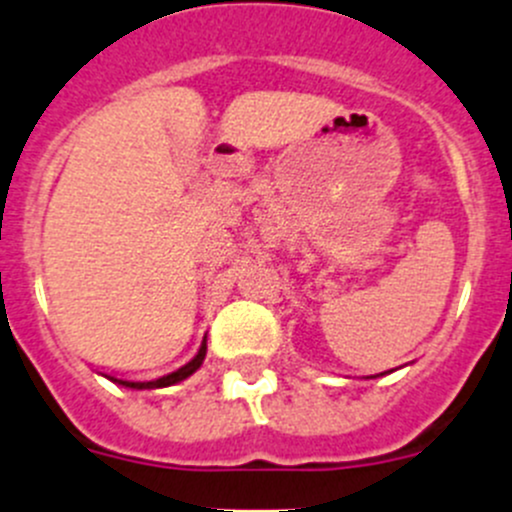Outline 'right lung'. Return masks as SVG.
Returning <instances> with one entry per match:
<instances>
[{
  "mask_svg": "<svg viewBox=\"0 0 512 512\" xmlns=\"http://www.w3.org/2000/svg\"><path fill=\"white\" fill-rule=\"evenodd\" d=\"M205 355H207V340H202L200 350H197V355L192 357V360L187 362V365H182L180 370L170 372V375H162V377H157V380H150V382H135V380H119V377H112V375H104V377H109V380H112V382H117V385H124V388H132V390H155V388H170V385H175V382H182V380H185V377H190L192 372H197V370H200V365H202V360H205Z\"/></svg>",
  "mask_w": 512,
  "mask_h": 512,
  "instance_id": "obj_1",
  "label": "right lung"
}]
</instances>
